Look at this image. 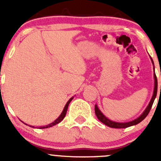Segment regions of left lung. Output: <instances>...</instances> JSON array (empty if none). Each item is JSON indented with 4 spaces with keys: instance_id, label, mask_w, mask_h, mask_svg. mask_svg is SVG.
Wrapping results in <instances>:
<instances>
[{
    "instance_id": "left-lung-1",
    "label": "left lung",
    "mask_w": 161,
    "mask_h": 161,
    "mask_svg": "<svg viewBox=\"0 0 161 161\" xmlns=\"http://www.w3.org/2000/svg\"><path fill=\"white\" fill-rule=\"evenodd\" d=\"M151 58V56H150ZM151 60H152V63H153V66H154V63H153V59L151 58ZM154 72H155V68H154ZM161 89V86H160ZM156 94H157V78H156V73H154V90H153V94L152 98H151V101L149 102L148 106H147V108L144 109V111L142 113V114L138 117L137 119H134V120L130 121V122H126V123H118V122H114V121H112L110 119H109L108 118H106L105 115L102 114V112L101 111L98 106L97 105H95V114H96L97 117L99 120L102 122V123H104L106 126H109V127H112V128H126V127H129V126H135V125L138 124L140 122L143 120L145 118L147 117V114H148L149 111H150L151 108L153 106V104L154 102L155 98H156Z\"/></svg>"
}]
</instances>
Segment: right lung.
<instances>
[{
    "instance_id": "obj_1",
    "label": "right lung",
    "mask_w": 161,
    "mask_h": 161,
    "mask_svg": "<svg viewBox=\"0 0 161 161\" xmlns=\"http://www.w3.org/2000/svg\"><path fill=\"white\" fill-rule=\"evenodd\" d=\"M73 97H71L70 99H69V100L68 101V102H67L66 105H65L63 111H62V113H61V114L59 115V117H58L57 119H55V121H54L53 123H50V124L47 125V126H40V127H39V128H40V129L48 128V127H52V126H55V125H56V124H58V123H60L61 121H62V120H63L64 119L65 115H66V113H67V110H68V105H69V103H70V102H71V101H72V99H73ZM32 126V127H35V126Z\"/></svg>"
}]
</instances>
